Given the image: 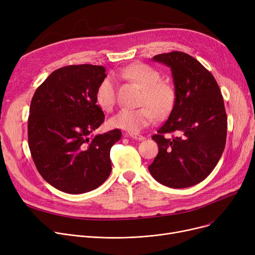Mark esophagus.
Instances as JSON below:
<instances>
[{"label": "esophagus", "mask_w": 255, "mask_h": 255, "mask_svg": "<svg viewBox=\"0 0 255 255\" xmlns=\"http://www.w3.org/2000/svg\"><path fill=\"white\" fill-rule=\"evenodd\" d=\"M128 136L133 138V139H136V140H143L144 139V136H142L140 134H137V133H129Z\"/></svg>", "instance_id": "obj_1"}]
</instances>
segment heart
<instances>
[{"instance_id":"heart-1","label":"heart","mask_w":255,"mask_h":255,"mask_svg":"<svg viewBox=\"0 0 255 255\" xmlns=\"http://www.w3.org/2000/svg\"><path fill=\"white\" fill-rule=\"evenodd\" d=\"M120 73L142 89L139 103L142 107L137 110H121L111 118L112 127L136 133L153 122L154 114L158 118H163L170 113L176 101V93L170 85L161 82V74L156 69L138 63L125 67ZM96 101L102 110H113L117 101L116 84L113 77L106 76L101 80L96 91Z\"/></svg>"}]
</instances>
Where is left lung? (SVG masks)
Masks as SVG:
<instances>
[{"label":"left lung","instance_id":"left-lung-1","mask_svg":"<svg viewBox=\"0 0 255 255\" xmlns=\"http://www.w3.org/2000/svg\"><path fill=\"white\" fill-rule=\"evenodd\" d=\"M171 70L176 101L166 122L152 138L159 152L149 171L170 188L204 181L224 151L227 117L217 82L193 57L171 51L153 57Z\"/></svg>","mask_w":255,"mask_h":255}]
</instances>
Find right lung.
<instances>
[{"label":"right lung","mask_w":255,"mask_h":255,"mask_svg":"<svg viewBox=\"0 0 255 255\" xmlns=\"http://www.w3.org/2000/svg\"><path fill=\"white\" fill-rule=\"evenodd\" d=\"M97 65H70L53 71L31 101L28 140L42 178L58 190L80 194L98 188L112 171L111 149L120 129L94 136L104 114L96 91L106 77Z\"/></svg>","instance_id":"right-lung-1"}]
</instances>
